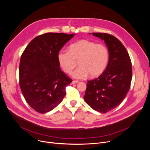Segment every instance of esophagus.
Segmentation results:
<instances>
[{
	"mask_svg": "<svg viewBox=\"0 0 150 150\" xmlns=\"http://www.w3.org/2000/svg\"><path fill=\"white\" fill-rule=\"evenodd\" d=\"M77 83H78V81H77V80H74V81L72 82V84H74Z\"/></svg>",
	"mask_w": 150,
	"mask_h": 150,
	"instance_id": "obj_1",
	"label": "esophagus"
}]
</instances>
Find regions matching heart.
I'll use <instances>...</instances> for the list:
<instances>
[{
  "label": "heart",
  "mask_w": 150,
  "mask_h": 150,
  "mask_svg": "<svg viewBox=\"0 0 150 150\" xmlns=\"http://www.w3.org/2000/svg\"><path fill=\"white\" fill-rule=\"evenodd\" d=\"M59 66L64 72L71 74L74 73L75 78H84L89 75L94 78L101 75L106 68L109 61V51L103 44L82 39L71 44L69 50L61 51L58 54Z\"/></svg>",
  "instance_id": "1"
}]
</instances>
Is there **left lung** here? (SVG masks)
I'll list each match as a JSON object with an SVG mask.
<instances>
[{"mask_svg":"<svg viewBox=\"0 0 150 150\" xmlns=\"http://www.w3.org/2000/svg\"><path fill=\"white\" fill-rule=\"evenodd\" d=\"M104 40L109 51V62L104 72L88 81L84 100L93 109L106 113L119 105L129 90L132 66L123 44L108 33H92Z\"/></svg>","mask_w":150,"mask_h":150,"instance_id":"obj_1","label":"left lung"}]
</instances>
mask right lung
Wrapping results in <instances>:
<instances>
[{"instance_id": "obj_1", "label": "right lung", "mask_w": 150, "mask_h": 150, "mask_svg": "<svg viewBox=\"0 0 150 150\" xmlns=\"http://www.w3.org/2000/svg\"><path fill=\"white\" fill-rule=\"evenodd\" d=\"M74 34L47 33L35 38L21 55L19 86L27 103L45 113L64 98L72 79L59 67L58 54Z\"/></svg>"}]
</instances>
